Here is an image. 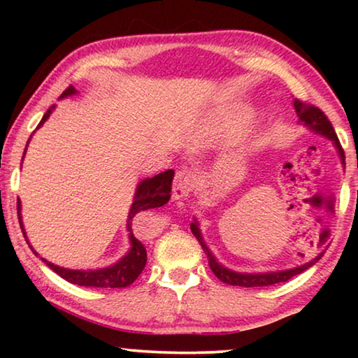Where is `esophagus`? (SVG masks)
<instances>
[{"mask_svg": "<svg viewBox=\"0 0 358 358\" xmlns=\"http://www.w3.org/2000/svg\"><path fill=\"white\" fill-rule=\"evenodd\" d=\"M195 180H197V176H195L194 171L190 169H180L174 176L173 182V197L174 200H182L187 199L190 192H192Z\"/></svg>", "mask_w": 358, "mask_h": 358, "instance_id": "obj_1", "label": "esophagus"}]
</instances>
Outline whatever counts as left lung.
I'll list each match as a JSON object with an SVG mask.
<instances>
[{"label":"left lung","instance_id":"8db88e82","mask_svg":"<svg viewBox=\"0 0 358 358\" xmlns=\"http://www.w3.org/2000/svg\"><path fill=\"white\" fill-rule=\"evenodd\" d=\"M293 107H295L298 119H300L303 124L308 127V129L316 131V134H320L322 136H326V138H329L332 143H334V146L337 148V153H339V156H341L342 164L345 166L344 150H342V146L339 143V138H337L334 127H332V124L329 122V119L326 117L324 112H322L320 107H315L313 104H306V102H303L300 99H293ZM190 229H192L194 236L199 239V243H200V246H202L203 252L207 254L208 266H210V268H212V272L222 282L228 283V285H234V287H268V285H273V283L287 282V280H290L292 277H295V275H298V273L305 272L306 268L315 266V264L322 257V254H324V252H320L316 257H313L311 261L305 262L303 266L288 268V271L264 272V273L234 272V271H229V268L222 266V264H220L217 259H215L213 254L210 252V249L207 248V244H205L203 238H202V233H200V228H199L197 222L190 223Z\"/></svg>","mask_w":358,"mask_h":358}]
</instances>
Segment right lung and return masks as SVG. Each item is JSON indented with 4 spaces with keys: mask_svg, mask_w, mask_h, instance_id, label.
Segmentation results:
<instances>
[{
    "mask_svg": "<svg viewBox=\"0 0 358 358\" xmlns=\"http://www.w3.org/2000/svg\"><path fill=\"white\" fill-rule=\"evenodd\" d=\"M76 92L78 91L75 90V87L70 86L63 91V94L60 97L73 96V94H76ZM53 109H55V106H52L50 109L43 114L38 127L43 125V122L50 117ZM27 145H29V141H27ZM26 150H27V146H26ZM26 150H24V155H26ZM173 178H174V171L168 169V171H164V173L156 174L155 178L143 179L138 185H136L134 203H131L130 212H129V220H127V229L130 231L129 238H130L131 248L119 262L114 264V266H109L106 268H96V271H73V268L58 267V266H55V264L45 261V259H42V257L41 259L47 264L48 267L52 268L53 272H57L62 278H65V280H68L70 283H75V285L96 287V288H125V287L131 285V283L138 278L141 271H143L146 266V249L143 244L140 243V239L135 238L134 231H131V222H134L136 213L143 212V210L163 207L164 203H168V200L171 199V184H173ZM17 217H19V223H21L24 238H26L29 248L34 251V248L31 246V243H29V239L26 236V229H24V227H22L21 200L19 199H17ZM34 254L37 256L36 251H34Z\"/></svg>",
    "mask_w": 358,
    "mask_h": 358,
    "instance_id": "obj_1",
    "label": "right lung"
}]
</instances>
